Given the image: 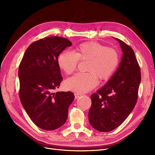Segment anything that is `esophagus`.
<instances>
[{"label":"esophagus","instance_id":"1","mask_svg":"<svg viewBox=\"0 0 155 155\" xmlns=\"http://www.w3.org/2000/svg\"><path fill=\"white\" fill-rule=\"evenodd\" d=\"M82 95H83V94H79V93H76L75 94H74V95H75V98H76V99H78L79 97H81V96Z\"/></svg>","mask_w":155,"mask_h":155}]
</instances>
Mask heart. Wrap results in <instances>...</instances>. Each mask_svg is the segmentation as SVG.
<instances>
[{"label":"heart","instance_id":"b5f03b06","mask_svg":"<svg viewBox=\"0 0 155 155\" xmlns=\"http://www.w3.org/2000/svg\"><path fill=\"white\" fill-rule=\"evenodd\" d=\"M79 61H88L85 71L67 79L65 88L77 93H84L94 88L100 80H108L114 75L120 62L118 51L114 48L97 41H87L79 44L75 52H61L58 58L60 68L67 74L77 68Z\"/></svg>","mask_w":155,"mask_h":155}]
</instances>
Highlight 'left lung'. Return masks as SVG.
<instances>
[{"label": "left lung", "mask_w": 155, "mask_h": 155, "mask_svg": "<svg viewBox=\"0 0 155 155\" xmlns=\"http://www.w3.org/2000/svg\"><path fill=\"white\" fill-rule=\"evenodd\" d=\"M118 41L123 52L120 65L103 87L91 95L90 124L101 132L114 130L122 124L134 108L141 81L140 68L132 48Z\"/></svg>", "instance_id": "1"}]
</instances>
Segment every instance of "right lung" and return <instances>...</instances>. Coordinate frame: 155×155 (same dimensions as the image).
Masks as SVG:
<instances>
[{
    "label": "right lung",
    "instance_id": "add662e5",
    "mask_svg": "<svg viewBox=\"0 0 155 155\" xmlns=\"http://www.w3.org/2000/svg\"><path fill=\"white\" fill-rule=\"evenodd\" d=\"M72 42L50 36L32 43L26 49L18 68L19 97L31 120L41 129L54 130L67 119L72 92H54L63 80L58 63L60 53Z\"/></svg>",
    "mask_w": 155,
    "mask_h": 155
}]
</instances>
